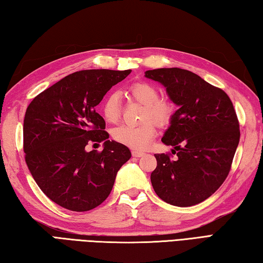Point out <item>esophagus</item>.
Listing matches in <instances>:
<instances>
[{
  "label": "esophagus",
  "instance_id": "1",
  "mask_svg": "<svg viewBox=\"0 0 263 263\" xmlns=\"http://www.w3.org/2000/svg\"><path fill=\"white\" fill-rule=\"evenodd\" d=\"M132 155H133V157H136V158H140V157H143L145 155L144 152H141V151H133L132 152Z\"/></svg>",
  "mask_w": 263,
  "mask_h": 263
}]
</instances>
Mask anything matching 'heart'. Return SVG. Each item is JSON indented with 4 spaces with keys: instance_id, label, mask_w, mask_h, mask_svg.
Wrapping results in <instances>:
<instances>
[{
    "instance_id": "1",
    "label": "heart",
    "mask_w": 263,
    "mask_h": 263,
    "mask_svg": "<svg viewBox=\"0 0 263 263\" xmlns=\"http://www.w3.org/2000/svg\"><path fill=\"white\" fill-rule=\"evenodd\" d=\"M130 98L144 106L141 120L145 121L138 126L122 125L115 128L112 136L118 143L134 150H144L156 136L157 126H167L175 113V106L170 100L159 98V90L148 82H136L128 88ZM102 115L110 123L118 122L121 116L120 95L113 91L106 96L102 105ZM151 120V122H146Z\"/></svg>"
}]
</instances>
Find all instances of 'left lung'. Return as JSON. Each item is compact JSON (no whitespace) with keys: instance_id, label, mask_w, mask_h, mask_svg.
Returning a JSON list of instances; mask_svg holds the SVG:
<instances>
[{"instance_id":"8db88e82","label":"left lung","mask_w":263,"mask_h":263,"mask_svg":"<svg viewBox=\"0 0 263 263\" xmlns=\"http://www.w3.org/2000/svg\"><path fill=\"white\" fill-rule=\"evenodd\" d=\"M145 78L161 83L178 106L161 138L174 147L177 158L155 155L153 189L167 204H199L219 189L230 172L240 137L234 105L222 89L190 71L157 68L146 71Z\"/></svg>"}]
</instances>
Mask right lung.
Wrapping results in <instances>:
<instances>
[{
    "label": "right lung",
    "mask_w": 263,
    "mask_h": 263,
    "mask_svg": "<svg viewBox=\"0 0 263 263\" xmlns=\"http://www.w3.org/2000/svg\"><path fill=\"white\" fill-rule=\"evenodd\" d=\"M130 70H86L49 87L29 104L24 118V152L36 184L64 209L87 212L106 199L118 171L130 159L126 145L108 140L96 112L112 86ZM103 151L88 153L89 142Z\"/></svg>",
    "instance_id": "add662e5"
}]
</instances>
